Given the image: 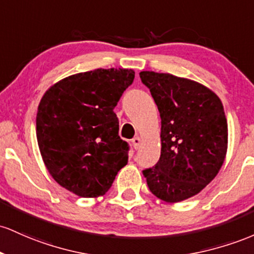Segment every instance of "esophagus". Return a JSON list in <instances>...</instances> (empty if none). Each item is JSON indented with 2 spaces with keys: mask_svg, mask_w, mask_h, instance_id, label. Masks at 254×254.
Here are the masks:
<instances>
[{
  "mask_svg": "<svg viewBox=\"0 0 254 254\" xmlns=\"http://www.w3.org/2000/svg\"><path fill=\"white\" fill-rule=\"evenodd\" d=\"M140 138L139 136H135V138L132 139V146L134 150H138L139 146H140Z\"/></svg>",
  "mask_w": 254,
  "mask_h": 254,
  "instance_id": "1",
  "label": "esophagus"
}]
</instances>
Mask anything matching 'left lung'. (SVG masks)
I'll use <instances>...</instances> for the list:
<instances>
[{"label": "left lung", "mask_w": 254, "mask_h": 254, "mask_svg": "<svg viewBox=\"0 0 254 254\" xmlns=\"http://www.w3.org/2000/svg\"><path fill=\"white\" fill-rule=\"evenodd\" d=\"M161 115V157L142 170L152 194L178 203L198 194L217 175L228 146L223 105L199 82L168 73L140 72Z\"/></svg>", "instance_id": "8db88e82"}]
</instances>
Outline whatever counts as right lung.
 <instances>
[{
	"label": "right lung",
	"mask_w": 254,
	"mask_h": 254,
	"mask_svg": "<svg viewBox=\"0 0 254 254\" xmlns=\"http://www.w3.org/2000/svg\"><path fill=\"white\" fill-rule=\"evenodd\" d=\"M134 70H90L62 79L42 97L37 141L54 180L82 198L103 195L128 162L114 113Z\"/></svg>",
	"instance_id": "obj_1"
}]
</instances>
